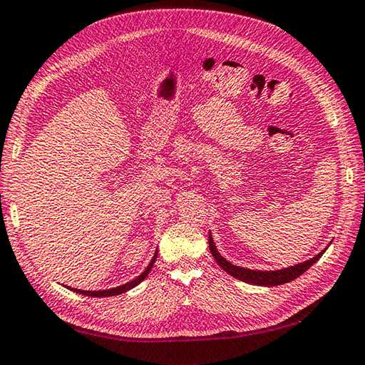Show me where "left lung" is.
Returning a JSON list of instances; mask_svg holds the SVG:
<instances>
[{
    "mask_svg": "<svg viewBox=\"0 0 365 365\" xmlns=\"http://www.w3.org/2000/svg\"><path fill=\"white\" fill-rule=\"evenodd\" d=\"M207 242H210V250H211L214 259L217 262V264L222 267V269L228 272L230 276H233L242 282H247V284H254V285H259V287H277L282 284H288V282L297 279L301 274L306 272L309 267L315 262H318V259L322 258V255L326 252V249H324L314 258L307 259V262L289 266V267H284V269H279V271H254V269H245V267H241V266H235L230 263L228 259L222 257L217 252V249H215V244L212 241L211 233H210V241Z\"/></svg>",
    "mask_w": 365,
    "mask_h": 365,
    "instance_id": "8db88e82",
    "label": "left lung"
}]
</instances>
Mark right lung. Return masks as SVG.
I'll return each mask as SVG.
<instances>
[{
	"mask_svg": "<svg viewBox=\"0 0 365 365\" xmlns=\"http://www.w3.org/2000/svg\"><path fill=\"white\" fill-rule=\"evenodd\" d=\"M155 257H158V254H154V257H153V259L150 262V264H148L146 269H145L143 272H141L137 279H133V280L128 282V284H124V285H121V287L110 288V289H99V292H85V289H77V288H71V287H68V288L72 289V292H76V293L86 294V296H93V297H107V296L121 294V293H124V292H128V289H130V288H133V287H137L141 280H145V277L148 276V274H150L151 267H153V264H154V262H155Z\"/></svg>",
	"mask_w": 365,
	"mask_h": 365,
	"instance_id": "1",
	"label": "right lung"
}]
</instances>
